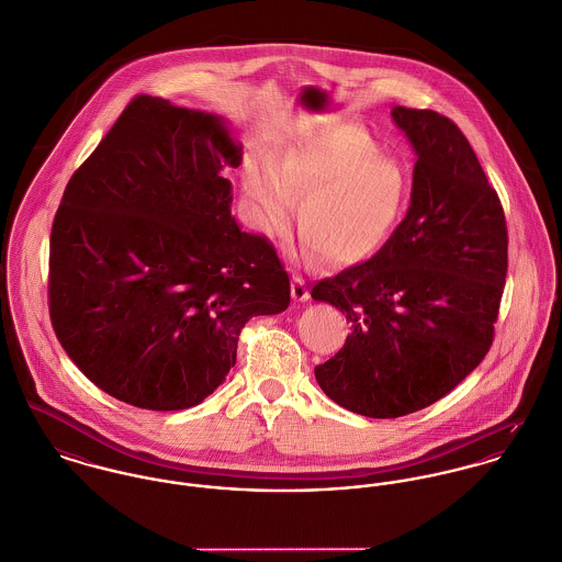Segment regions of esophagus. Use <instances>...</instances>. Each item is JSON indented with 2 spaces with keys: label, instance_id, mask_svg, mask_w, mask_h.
<instances>
[{
  "label": "esophagus",
  "instance_id": "obj_1",
  "mask_svg": "<svg viewBox=\"0 0 562 562\" xmlns=\"http://www.w3.org/2000/svg\"><path fill=\"white\" fill-rule=\"evenodd\" d=\"M292 299H294V301H301V303L310 301V288H307L305 279L299 277V274L292 277Z\"/></svg>",
  "mask_w": 562,
  "mask_h": 562
}]
</instances>
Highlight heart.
<instances>
[{
    "instance_id": "b5f03b06",
    "label": "heart",
    "mask_w": 562,
    "mask_h": 562,
    "mask_svg": "<svg viewBox=\"0 0 562 562\" xmlns=\"http://www.w3.org/2000/svg\"><path fill=\"white\" fill-rule=\"evenodd\" d=\"M244 194L252 221L277 232L299 203V232L324 261L346 266L370 257L394 232L406 199L398 161L379 156L357 127L316 130L274 160L250 158Z\"/></svg>"
}]
</instances>
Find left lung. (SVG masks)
Segmentation results:
<instances>
[{
  "label": "left lung",
  "instance_id": "obj_1",
  "mask_svg": "<svg viewBox=\"0 0 562 562\" xmlns=\"http://www.w3.org/2000/svg\"><path fill=\"white\" fill-rule=\"evenodd\" d=\"M392 116L417 154L406 216L368 261L312 290L350 322L337 355L316 366L322 392L379 419L441 401L479 368L508 270L499 196L457 123L404 105Z\"/></svg>",
  "mask_w": 562,
  "mask_h": 562
}]
</instances>
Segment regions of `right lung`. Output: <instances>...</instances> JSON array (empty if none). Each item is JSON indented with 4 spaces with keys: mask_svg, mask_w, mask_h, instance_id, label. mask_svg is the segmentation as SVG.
<instances>
[{
    "mask_svg": "<svg viewBox=\"0 0 562 562\" xmlns=\"http://www.w3.org/2000/svg\"><path fill=\"white\" fill-rule=\"evenodd\" d=\"M225 123L138 94L69 179L49 240V318L99 390L149 411L205 401L252 316L290 305L266 236L240 232Z\"/></svg>",
    "mask_w": 562,
    "mask_h": 562,
    "instance_id": "right-lung-1",
    "label": "right lung"
}]
</instances>
